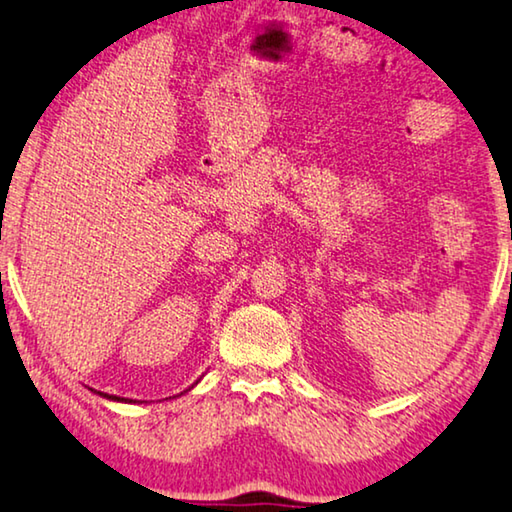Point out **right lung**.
<instances>
[{"label": "right lung", "instance_id": "1", "mask_svg": "<svg viewBox=\"0 0 512 512\" xmlns=\"http://www.w3.org/2000/svg\"><path fill=\"white\" fill-rule=\"evenodd\" d=\"M198 381H201V379H198ZM196 381V383H198ZM194 383V385H196ZM194 385H191V388H194ZM96 392V390H94ZM96 395H101L103 399H110V402H122V404H133V399H127V397H117V395H108V392H96ZM180 395H182V392H180Z\"/></svg>", "mask_w": 512, "mask_h": 512}]
</instances>
